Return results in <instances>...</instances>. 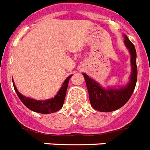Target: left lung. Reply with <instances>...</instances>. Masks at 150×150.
Wrapping results in <instances>:
<instances>
[{
    "label": "left lung",
    "instance_id": "obj_1",
    "mask_svg": "<svg viewBox=\"0 0 150 150\" xmlns=\"http://www.w3.org/2000/svg\"><path fill=\"white\" fill-rule=\"evenodd\" d=\"M122 36L124 37V44L129 50L131 56L132 72L126 84L118 87V88L116 87H104L87 74L83 73L91 106L98 111L110 112L120 108L129 100L135 88L137 78L136 50L127 36L125 34Z\"/></svg>",
    "mask_w": 150,
    "mask_h": 150
}]
</instances>
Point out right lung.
I'll use <instances>...</instances> for the list:
<instances>
[{
  "instance_id": "add662e5",
  "label": "right lung",
  "mask_w": 150,
  "mask_h": 150,
  "mask_svg": "<svg viewBox=\"0 0 150 150\" xmlns=\"http://www.w3.org/2000/svg\"><path fill=\"white\" fill-rule=\"evenodd\" d=\"M72 75H70L69 76L66 78V80L62 83V86L57 93L54 96V98H51L49 99H45V100H36L34 98L26 97L23 96L18 92V90L16 88L14 81L13 80V87H14L15 91L18 95L20 100L22 102V103L26 106L30 110H33L34 112L40 113V114H48L51 113H54V112L58 111L60 109L62 108L63 105V102L65 100L66 93H67V87L69 84V81Z\"/></svg>"
}]
</instances>
